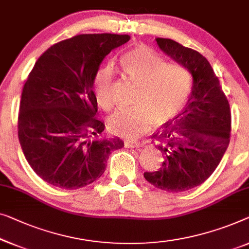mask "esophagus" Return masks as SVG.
Listing matches in <instances>:
<instances>
[{
    "label": "esophagus",
    "mask_w": 249,
    "mask_h": 249,
    "mask_svg": "<svg viewBox=\"0 0 249 249\" xmlns=\"http://www.w3.org/2000/svg\"><path fill=\"white\" fill-rule=\"evenodd\" d=\"M143 143L140 142H130V140H125L124 142V147L125 148H139V147H142Z\"/></svg>",
    "instance_id": "34e87169"
}]
</instances>
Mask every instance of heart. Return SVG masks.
<instances>
[{
    "label": "heart",
    "mask_w": 249,
    "mask_h": 249,
    "mask_svg": "<svg viewBox=\"0 0 249 249\" xmlns=\"http://www.w3.org/2000/svg\"><path fill=\"white\" fill-rule=\"evenodd\" d=\"M121 66L125 75L138 85L135 107L120 110L107 119L111 133L124 138H137L150 128L151 124H163L181 109L189 95L190 75L182 66L164 64L163 59L146 46H138L124 53ZM94 93L99 106L110 110L112 71L101 68L94 77Z\"/></svg>",
    "instance_id": "1"
}]
</instances>
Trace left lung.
<instances>
[{
	"label": "left lung",
	"instance_id": "left-lung-1",
	"mask_svg": "<svg viewBox=\"0 0 249 249\" xmlns=\"http://www.w3.org/2000/svg\"><path fill=\"white\" fill-rule=\"evenodd\" d=\"M165 55L192 75L189 100L172 122L154 133L156 148L164 156L157 172L143 176L167 192H183L210 178L228 148L231 114L220 82L208 59L172 39L156 38Z\"/></svg>",
	"mask_w": 249,
	"mask_h": 249
}]
</instances>
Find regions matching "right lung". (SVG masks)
<instances>
[{
    "label": "right lung",
    "mask_w": 249,
    "mask_h": 249,
    "mask_svg": "<svg viewBox=\"0 0 249 249\" xmlns=\"http://www.w3.org/2000/svg\"><path fill=\"white\" fill-rule=\"evenodd\" d=\"M128 35H78L50 47L39 57L23 86L18 135L29 165L50 185L76 190L106 171L120 138L101 137L94 77Z\"/></svg>",
    "instance_id": "obj_1"
}]
</instances>
